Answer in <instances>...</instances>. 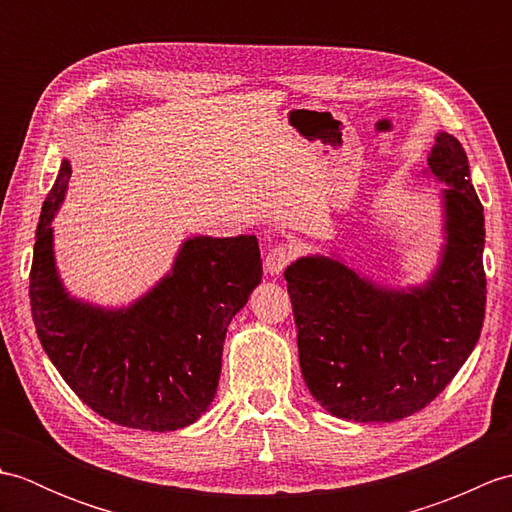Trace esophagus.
<instances>
[{
  "label": "esophagus",
  "instance_id": "esophagus-1",
  "mask_svg": "<svg viewBox=\"0 0 512 512\" xmlns=\"http://www.w3.org/2000/svg\"><path fill=\"white\" fill-rule=\"evenodd\" d=\"M292 259V250L288 246H275L268 250V255L264 259V268L268 275H281L284 268L290 264Z\"/></svg>",
  "mask_w": 512,
  "mask_h": 512
}]
</instances>
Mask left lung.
Instances as JSON below:
<instances>
[{"mask_svg": "<svg viewBox=\"0 0 512 512\" xmlns=\"http://www.w3.org/2000/svg\"><path fill=\"white\" fill-rule=\"evenodd\" d=\"M442 189L444 244L429 281L389 288L339 257L286 268L301 374L332 416L394 422L447 387L480 339L486 308L484 209L458 138L436 136L427 158Z\"/></svg>", "mask_w": 512, "mask_h": 512, "instance_id": "8db88e82", "label": "left lung"}]
</instances>
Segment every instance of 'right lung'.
Here are the masks:
<instances>
[{"label":"right lung","mask_w":512,"mask_h":512,"mask_svg":"<svg viewBox=\"0 0 512 512\" xmlns=\"http://www.w3.org/2000/svg\"><path fill=\"white\" fill-rule=\"evenodd\" d=\"M70 160L43 202L30 268V308L43 352L99 416L129 429L176 431L209 409L228 323L262 281L255 235H195L169 273L127 308L70 297L59 279L52 220Z\"/></svg>","instance_id":"1"}]
</instances>
